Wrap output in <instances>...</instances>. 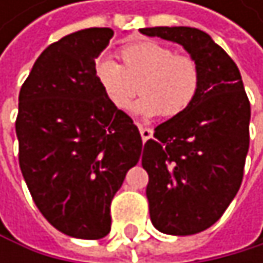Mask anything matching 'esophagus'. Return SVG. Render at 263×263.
Masks as SVG:
<instances>
[{
  "mask_svg": "<svg viewBox=\"0 0 263 263\" xmlns=\"http://www.w3.org/2000/svg\"><path fill=\"white\" fill-rule=\"evenodd\" d=\"M137 126H139L140 136H142V139H143V140H148L151 136H153V130H151L149 127H146V126H143V124H140V123H137Z\"/></svg>",
  "mask_w": 263,
  "mask_h": 263,
  "instance_id": "34e87169",
  "label": "esophagus"
}]
</instances>
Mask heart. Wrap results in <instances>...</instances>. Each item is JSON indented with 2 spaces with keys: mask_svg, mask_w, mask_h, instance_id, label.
<instances>
[{
  "mask_svg": "<svg viewBox=\"0 0 263 263\" xmlns=\"http://www.w3.org/2000/svg\"><path fill=\"white\" fill-rule=\"evenodd\" d=\"M121 64L102 57L95 64V79L107 101L118 110L129 108L143 93L137 112L146 117L174 118L191 107L200 89V67L189 55L156 41H137L120 48Z\"/></svg>",
  "mask_w": 263,
  "mask_h": 263,
  "instance_id": "obj_1",
  "label": "heart"
}]
</instances>
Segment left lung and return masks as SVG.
<instances>
[{
    "label": "left lung",
    "instance_id": "obj_1",
    "mask_svg": "<svg viewBox=\"0 0 263 263\" xmlns=\"http://www.w3.org/2000/svg\"><path fill=\"white\" fill-rule=\"evenodd\" d=\"M140 33L181 44L200 67L196 101L159 124L142 148L151 222L168 235L199 234L222 216L241 186L251 104L237 64L206 33L189 26Z\"/></svg>",
    "mask_w": 263,
    "mask_h": 263
}]
</instances>
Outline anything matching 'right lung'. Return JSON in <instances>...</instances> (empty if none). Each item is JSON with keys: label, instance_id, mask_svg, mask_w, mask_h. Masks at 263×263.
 I'll list each match as a JSON object with an SVG mask.
<instances>
[{"label": "right lung", "instance_id": "1", "mask_svg": "<svg viewBox=\"0 0 263 263\" xmlns=\"http://www.w3.org/2000/svg\"><path fill=\"white\" fill-rule=\"evenodd\" d=\"M110 28L50 44L18 95V164L42 216L63 234L98 240L110 232V202L142 153L133 118L107 101L95 79Z\"/></svg>", "mask_w": 263, "mask_h": 263}]
</instances>
